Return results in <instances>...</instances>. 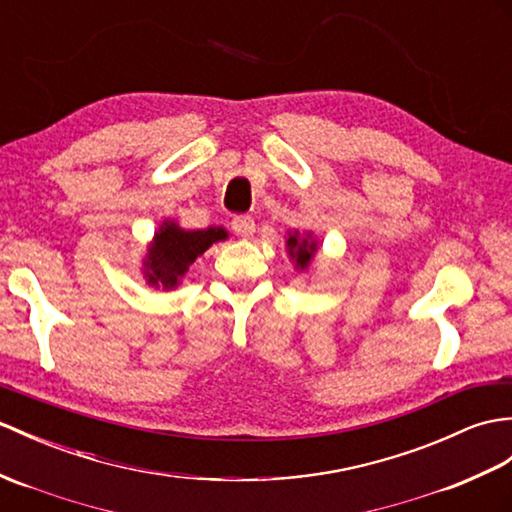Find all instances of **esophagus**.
<instances>
[{
	"instance_id": "34e87169",
	"label": "esophagus",
	"mask_w": 512,
	"mask_h": 512,
	"mask_svg": "<svg viewBox=\"0 0 512 512\" xmlns=\"http://www.w3.org/2000/svg\"><path fill=\"white\" fill-rule=\"evenodd\" d=\"M233 231L242 237H253L255 235V220L251 216H235L233 218Z\"/></svg>"
}]
</instances>
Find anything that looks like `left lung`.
<instances>
[{
	"label": "left lung",
	"mask_w": 512,
	"mask_h": 512,
	"mask_svg": "<svg viewBox=\"0 0 512 512\" xmlns=\"http://www.w3.org/2000/svg\"><path fill=\"white\" fill-rule=\"evenodd\" d=\"M285 251H288V257L292 259L294 268L299 270L301 275H310L318 253V240L312 231H288V237H285Z\"/></svg>",
	"instance_id": "1"
}]
</instances>
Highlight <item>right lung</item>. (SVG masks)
I'll use <instances>...</instances> for the list:
<instances>
[{
    "label": "right lung",
    "instance_id": "add662e5",
    "mask_svg": "<svg viewBox=\"0 0 512 512\" xmlns=\"http://www.w3.org/2000/svg\"><path fill=\"white\" fill-rule=\"evenodd\" d=\"M229 240L224 227H207L198 231L183 229L176 220L165 218L141 257V275L154 290L170 292L181 285L189 266L216 242Z\"/></svg>",
    "mask_w": 512,
    "mask_h": 512
}]
</instances>
